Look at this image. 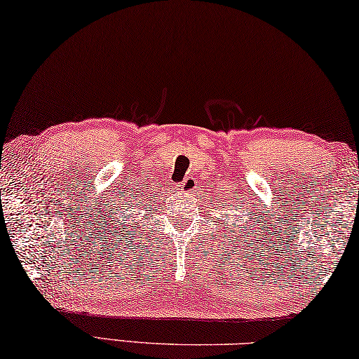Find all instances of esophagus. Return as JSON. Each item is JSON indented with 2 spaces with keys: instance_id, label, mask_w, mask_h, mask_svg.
Masks as SVG:
<instances>
[{
  "instance_id": "1",
  "label": "esophagus",
  "mask_w": 359,
  "mask_h": 359,
  "mask_svg": "<svg viewBox=\"0 0 359 359\" xmlns=\"http://www.w3.org/2000/svg\"><path fill=\"white\" fill-rule=\"evenodd\" d=\"M181 189H183V192H187L191 194L197 189V180L194 178V176H187V178H184L183 183H181Z\"/></svg>"
}]
</instances>
